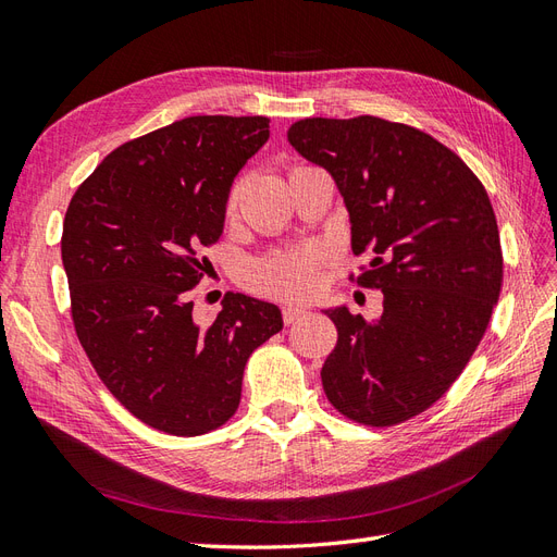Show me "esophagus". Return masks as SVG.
<instances>
[{"mask_svg":"<svg viewBox=\"0 0 557 557\" xmlns=\"http://www.w3.org/2000/svg\"><path fill=\"white\" fill-rule=\"evenodd\" d=\"M306 308H298V306H284V310H282V318H284V322L287 324H294V322H298L301 320L304 315H306Z\"/></svg>","mask_w":557,"mask_h":557,"instance_id":"34e87169","label":"esophagus"}]
</instances>
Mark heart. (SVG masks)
Returning <instances> with one entry per match:
<instances>
[{
  "instance_id": "1",
  "label": "heart",
  "mask_w": 557,
  "mask_h": 557,
  "mask_svg": "<svg viewBox=\"0 0 557 557\" xmlns=\"http://www.w3.org/2000/svg\"><path fill=\"white\" fill-rule=\"evenodd\" d=\"M237 193L227 197V211L235 209ZM253 289L282 298H304L315 292L320 282V251H277L256 261L249 270Z\"/></svg>"
}]
</instances>
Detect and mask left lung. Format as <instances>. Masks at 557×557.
Returning <instances> with one entry per match:
<instances>
[{
  "instance_id": "8db88e82",
  "label": "left lung",
  "mask_w": 557,
  "mask_h": 557,
  "mask_svg": "<svg viewBox=\"0 0 557 557\" xmlns=\"http://www.w3.org/2000/svg\"><path fill=\"white\" fill-rule=\"evenodd\" d=\"M287 138L326 169L350 216L358 282L383 292L376 320L324 310L338 332L322 386L341 414L395 425L437 403L487 330L504 256L487 190L463 160L414 126L362 115L310 117Z\"/></svg>"
}]
</instances>
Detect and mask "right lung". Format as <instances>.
<instances>
[{
	"instance_id": "right-lung-1",
	"label": "right lung",
	"mask_w": 557,
	"mask_h": 557,
	"mask_svg": "<svg viewBox=\"0 0 557 557\" xmlns=\"http://www.w3.org/2000/svg\"><path fill=\"white\" fill-rule=\"evenodd\" d=\"M268 136V117H185L112 150L70 199L61 253L77 338L106 388L162 433L231 419L249 355L282 330L261 298L225 294L209 324L190 301L233 181Z\"/></svg>"
}]
</instances>
